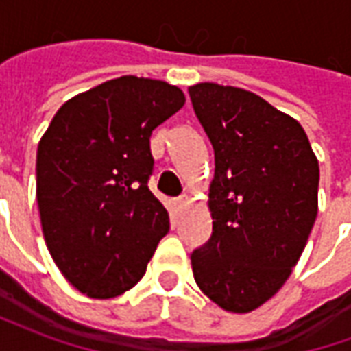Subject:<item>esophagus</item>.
<instances>
[{"instance_id": "obj_1", "label": "esophagus", "mask_w": 351, "mask_h": 351, "mask_svg": "<svg viewBox=\"0 0 351 351\" xmlns=\"http://www.w3.org/2000/svg\"><path fill=\"white\" fill-rule=\"evenodd\" d=\"M175 205H176V208H178V210H182L184 206L190 205V199H188V195H180V197L175 201Z\"/></svg>"}]
</instances>
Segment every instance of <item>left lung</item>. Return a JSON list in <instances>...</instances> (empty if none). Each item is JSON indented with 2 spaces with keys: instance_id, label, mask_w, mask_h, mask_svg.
<instances>
[{
  "instance_id": "1",
  "label": "left lung",
  "mask_w": 351,
  "mask_h": 351,
  "mask_svg": "<svg viewBox=\"0 0 351 351\" xmlns=\"http://www.w3.org/2000/svg\"><path fill=\"white\" fill-rule=\"evenodd\" d=\"M214 148L213 235L191 254L199 289L228 312H252L289 278L317 216L319 165L291 116L243 88H188Z\"/></svg>"
}]
</instances>
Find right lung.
<instances>
[{"mask_svg": "<svg viewBox=\"0 0 351 351\" xmlns=\"http://www.w3.org/2000/svg\"><path fill=\"white\" fill-rule=\"evenodd\" d=\"M184 103L180 88L128 75L65 101L39 141L43 235L80 293L131 289L167 235V210L148 190L150 135Z\"/></svg>", "mask_w": 351, "mask_h": 351, "instance_id": "right-lung-1", "label": "right lung"}]
</instances>
